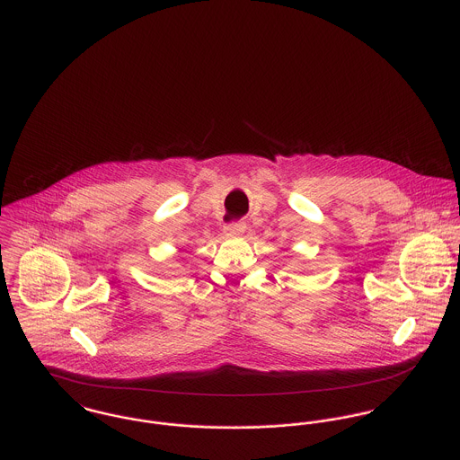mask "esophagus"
I'll return each instance as SVG.
<instances>
[{
    "instance_id": "34e87169",
    "label": "esophagus",
    "mask_w": 460,
    "mask_h": 460,
    "mask_svg": "<svg viewBox=\"0 0 460 460\" xmlns=\"http://www.w3.org/2000/svg\"><path fill=\"white\" fill-rule=\"evenodd\" d=\"M224 233H226L227 236H242V234L245 233V224H242V222L227 224V226L224 227Z\"/></svg>"
}]
</instances>
